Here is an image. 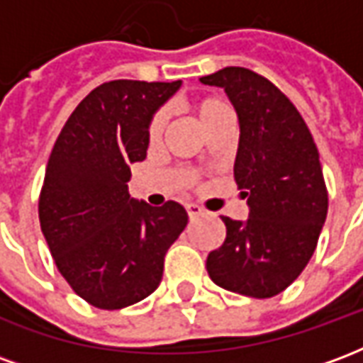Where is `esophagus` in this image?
<instances>
[{"label": "esophagus", "instance_id": "esophagus-1", "mask_svg": "<svg viewBox=\"0 0 363 363\" xmlns=\"http://www.w3.org/2000/svg\"><path fill=\"white\" fill-rule=\"evenodd\" d=\"M186 212H189L190 220H196L198 216H202V213H204V210H202L198 204H186Z\"/></svg>", "mask_w": 363, "mask_h": 363}]
</instances>
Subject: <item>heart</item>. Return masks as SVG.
<instances>
[{
    "label": "heart",
    "instance_id": "1",
    "mask_svg": "<svg viewBox=\"0 0 363 363\" xmlns=\"http://www.w3.org/2000/svg\"><path fill=\"white\" fill-rule=\"evenodd\" d=\"M225 108H229V106L223 103V101H220V99H202V101L194 103V112H196L198 120L202 122V126H206V124H208L216 114H220V112L225 111ZM165 120H167L165 111H161L155 114V118H153V122H151V126H150L151 140H157L159 135L163 134Z\"/></svg>",
    "mask_w": 363,
    "mask_h": 363
}]
</instances>
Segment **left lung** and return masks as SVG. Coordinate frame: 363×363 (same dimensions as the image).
I'll return each instance as SVG.
<instances>
[{"instance_id":"1","label":"left lung","mask_w":363,"mask_h":363,"mask_svg":"<svg viewBox=\"0 0 363 363\" xmlns=\"http://www.w3.org/2000/svg\"><path fill=\"white\" fill-rule=\"evenodd\" d=\"M200 82L221 87L237 112L233 174L249 206L245 221L221 218L225 241L206 268L220 288L272 297L307 267L327 220L319 151L301 114L267 77L231 66Z\"/></svg>"}]
</instances>
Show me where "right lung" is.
<instances>
[{
	"mask_svg": "<svg viewBox=\"0 0 363 363\" xmlns=\"http://www.w3.org/2000/svg\"><path fill=\"white\" fill-rule=\"evenodd\" d=\"M182 82L116 79L99 85L62 128L38 200L40 229L60 274L99 309H122L157 289L169 247L189 213L128 194L130 165L143 161L153 114Z\"/></svg>",
	"mask_w": 363,
	"mask_h": 363,
	"instance_id": "add662e5",
	"label": "right lung"
}]
</instances>
